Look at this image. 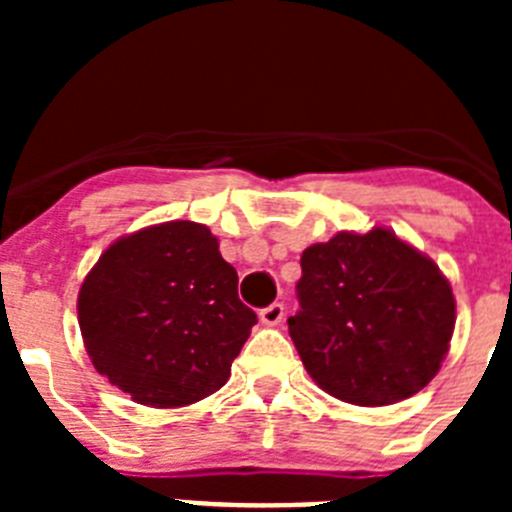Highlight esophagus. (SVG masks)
Returning <instances> with one entry per match:
<instances>
[{"label": "esophagus", "instance_id": "esophagus-1", "mask_svg": "<svg viewBox=\"0 0 512 512\" xmlns=\"http://www.w3.org/2000/svg\"><path fill=\"white\" fill-rule=\"evenodd\" d=\"M259 318L264 325H279L284 318V305L282 302H271L269 307H264V310L259 312Z\"/></svg>", "mask_w": 512, "mask_h": 512}]
</instances>
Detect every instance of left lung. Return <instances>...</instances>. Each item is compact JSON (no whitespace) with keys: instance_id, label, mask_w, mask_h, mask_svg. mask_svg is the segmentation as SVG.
<instances>
[{"instance_id":"obj_1","label":"left lung","mask_w":512,"mask_h":512,"mask_svg":"<svg viewBox=\"0 0 512 512\" xmlns=\"http://www.w3.org/2000/svg\"><path fill=\"white\" fill-rule=\"evenodd\" d=\"M289 336L320 390L379 408L441 369L456 323L449 279L392 230H341L302 251Z\"/></svg>"}]
</instances>
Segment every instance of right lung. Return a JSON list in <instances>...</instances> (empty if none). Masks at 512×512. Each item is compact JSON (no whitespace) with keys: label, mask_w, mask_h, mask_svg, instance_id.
I'll use <instances>...</instances> for the list:
<instances>
[{"label":"right lung","mask_w":512,"mask_h":512,"mask_svg":"<svg viewBox=\"0 0 512 512\" xmlns=\"http://www.w3.org/2000/svg\"><path fill=\"white\" fill-rule=\"evenodd\" d=\"M207 225L171 220L122 235L79 289L94 369L148 408H184L228 382L256 325Z\"/></svg>","instance_id":"obj_1"}]
</instances>
